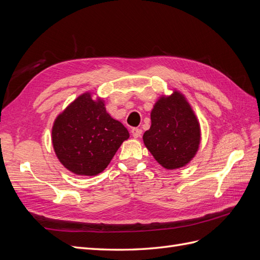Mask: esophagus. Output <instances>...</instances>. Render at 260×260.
<instances>
[{
	"label": "esophagus",
	"instance_id": "34e87169",
	"mask_svg": "<svg viewBox=\"0 0 260 260\" xmlns=\"http://www.w3.org/2000/svg\"><path fill=\"white\" fill-rule=\"evenodd\" d=\"M131 133H132L133 138H140L141 135H142V129H140V128H133V129L131 130Z\"/></svg>",
	"mask_w": 260,
	"mask_h": 260
}]
</instances>
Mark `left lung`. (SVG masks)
Masks as SVG:
<instances>
[{
  "label": "left lung",
  "instance_id": "8db88e82",
  "mask_svg": "<svg viewBox=\"0 0 260 260\" xmlns=\"http://www.w3.org/2000/svg\"><path fill=\"white\" fill-rule=\"evenodd\" d=\"M152 125L143 141L154 158L166 169L183 167L196 154L201 131L198 119L182 94L161 98L151 113Z\"/></svg>",
  "mask_w": 260,
  "mask_h": 260
}]
</instances>
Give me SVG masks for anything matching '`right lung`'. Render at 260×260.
Instances as JSON below:
<instances>
[{
	"label": "right lung",
	"mask_w": 260,
	"mask_h": 260,
	"mask_svg": "<svg viewBox=\"0 0 260 260\" xmlns=\"http://www.w3.org/2000/svg\"><path fill=\"white\" fill-rule=\"evenodd\" d=\"M129 138L127 128L107 114L90 93L75 100L54 122L52 141L59 161L76 175L96 176Z\"/></svg>",
	"instance_id": "right-lung-1"
}]
</instances>
